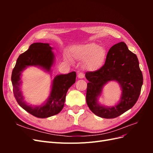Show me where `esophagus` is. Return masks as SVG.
Returning a JSON list of instances; mask_svg holds the SVG:
<instances>
[{
  "label": "esophagus",
  "instance_id": "34e87169",
  "mask_svg": "<svg viewBox=\"0 0 153 153\" xmlns=\"http://www.w3.org/2000/svg\"><path fill=\"white\" fill-rule=\"evenodd\" d=\"M84 74L83 73H82V72H80V73H79L78 74V78H84Z\"/></svg>",
  "mask_w": 153,
  "mask_h": 153
}]
</instances>
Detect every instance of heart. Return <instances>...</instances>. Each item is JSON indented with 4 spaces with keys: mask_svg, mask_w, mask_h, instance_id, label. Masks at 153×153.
<instances>
[{
    "mask_svg": "<svg viewBox=\"0 0 153 153\" xmlns=\"http://www.w3.org/2000/svg\"><path fill=\"white\" fill-rule=\"evenodd\" d=\"M72 54L75 58L84 61V67L92 71L102 66L106 58V50L95 43L78 46L73 50Z\"/></svg>",
    "mask_w": 153,
    "mask_h": 153,
    "instance_id": "b5f03b06",
    "label": "heart"
}]
</instances>
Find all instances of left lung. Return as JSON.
<instances>
[{
	"mask_svg": "<svg viewBox=\"0 0 153 153\" xmlns=\"http://www.w3.org/2000/svg\"><path fill=\"white\" fill-rule=\"evenodd\" d=\"M87 84V104L98 116L112 119L131 108L140 96L143 76L137 55L129 51L124 42L111 47L104 65L95 71L85 73ZM117 81L121 86L122 94L120 103L112 108L98 103L103 85L109 81Z\"/></svg>",
	"mask_w": 153,
	"mask_h": 153,
	"instance_id": "8db88e82",
	"label": "left lung"
}]
</instances>
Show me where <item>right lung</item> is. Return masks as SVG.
<instances>
[{
  "mask_svg": "<svg viewBox=\"0 0 153 153\" xmlns=\"http://www.w3.org/2000/svg\"><path fill=\"white\" fill-rule=\"evenodd\" d=\"M53 49L48 43H35L32 44L26 52L18 57L11 75L14 96L22 108L38 118H47L58 114L64 107L66 93L76 80V73L73 71L66 75L55 76L52 81V89L48 98L39 106H32L27 104L20 90L21 74L27 67L34 66L51 72L55 55Z\"/></svg>",
  "mask_w": 153,
  "mask_h": 153,
  "instance_id": "obj_1",
  "label": "right lung"
}]
</instances>
